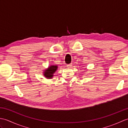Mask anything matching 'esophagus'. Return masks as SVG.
Returning <instances> with one entry per match:
<instances>
[{"instance_id":"34e87169","label":"esophagus","mask_w":128,"mask_h":128,"mask_svg":"<svg viewBox=\"0 0 128 128\" xmlns=\"http://www.w3.org/2000/svg\"><path fill=\"white\" fill-rule=\"evenodd\" d=\"M66 66H67V67H69V68L72 66V63L70 64H68V65H66Z\"/></svg>"}]
</instances>
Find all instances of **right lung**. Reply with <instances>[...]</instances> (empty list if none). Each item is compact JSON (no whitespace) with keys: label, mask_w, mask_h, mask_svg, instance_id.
<instances>
[{"label":"right lung","mask_w":128,"mask_h":128,"mask_svg":"<svg viewBox=\"0 0 128 128\" xmlns=\"http://www.w3.org/2000/svg\"><path fill=\"white\" fill-rule=\"evenodd\" d=\"M57 68H58V66H54V65L49 66L47 69L44 70V74L43 75H44L46 78L50 79V78H52L53 76V74L56 72Z\"/></svg>","instance_id":"right-lung-1"}]
</instances>
